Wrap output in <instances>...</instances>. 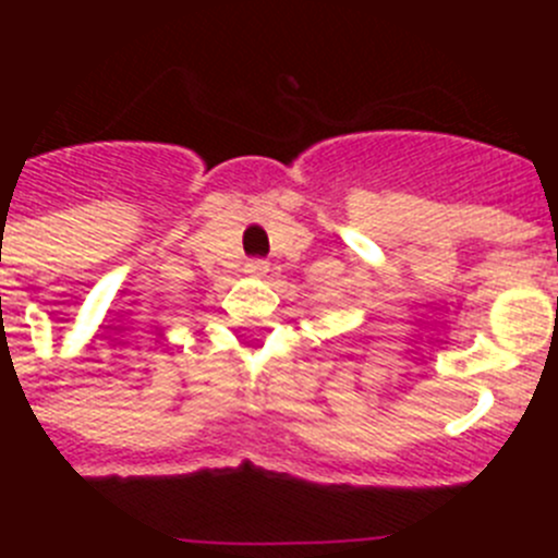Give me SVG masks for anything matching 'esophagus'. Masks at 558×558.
Instances as JSON below:
<instances>
[{
  "mask_svg": "<svg viewBox=\"0 0 558 558\" xmlns=\"http://www.w3.org/2000/svg\"><path fill=\"white\" fill-rule=\"evenodd\" d=\"M245 270L254 276H265L268 274V263H265V259H248V263H245Z\"/></svg>",
  "mask_w": 558,
  "mask_h": 558,
  "instance_id": "34e87169",
  "label": "esophagus"
}]
</instances>
